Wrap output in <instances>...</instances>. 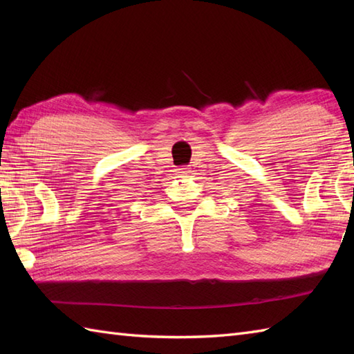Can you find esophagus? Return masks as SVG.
<instances>
[{
    "instance_id": "34e87169",
    "label": "esophagus",
    "mask_w": 354,
    "mask_h": 354,
    "mask_svg": "<svg viewBox=\"0 0 354 354\" xmlns=\"http://www.w3.org/2000/svg\"><path fill=\"white\" fill-rule=\"evenodd\" d=\"M178 173L181 176H187V175H190L192 170H190V167H181V169H178Z\"/></svg>"
}]
</instances>
